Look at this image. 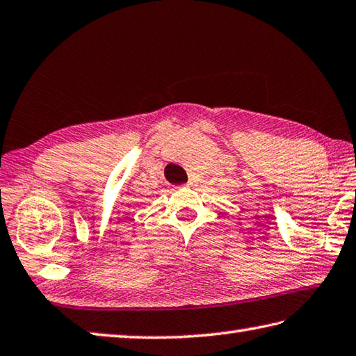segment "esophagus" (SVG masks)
<instances>
[{
  "mask_svg": "<svg viewBox=\"0 0 356 356\" xmlns=\"http://www.w3.org/2000/svg\"><path fill=\"white\" fill-rule=\"evenodd\" d=\"M186 186H196V180L195 179H190L188 182H186Z\"/></svg>",
  "mask_w": 356,
  "mask_h": 356,
  "instance_id": "esophagus-1",
  "label": "esophagus"
}]
</instances>
